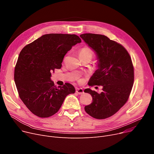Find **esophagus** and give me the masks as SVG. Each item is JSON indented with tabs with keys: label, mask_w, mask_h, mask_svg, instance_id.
<instances>
[{
	"label": "esophagus",
	"mask_w": 154,
	"mask_h": 154,
	"mask_svg": "<svg viewBox=\"0 0 154 154\" xmlns=\"http://www.w3.org/2000/svg\"><path fill=\"white\" fill-rule=\"evenodd\" d=\"M76 92L79 94H82L84 93V90L81 88H76Z\"/></svg>",
	"instance_id": "1"
}]
</instances>
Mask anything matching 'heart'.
<instances>
[{"instance_id":"obj_1","label":"heart","mask_w":154,"mask_h":154,"mask_svg":"<svg viewBox=\"0 0 154 154\" xmlns=\"http://www.w3.org/2000/svg\"><path fill=\"white\" fill-rule=\"evenodd\" d=\"M79 55L80 58L89 57V58L92 59L93 55H94V52L90 48L84 47L79 51Z\"/></svg>"}]
</instances>
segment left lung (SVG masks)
<instances>
[{"label":"left lung","instance_id":"8db88e82","mask_svg":"<svg viewBox=\"0 0 154 154\" xmlns=\"http://www.w3.org/2000/svg\"><path fill=\"white\" fill-rule=\"evenodd\" d=\"M80 37L95 52L98 60V69L88 85L102 86L100 94L85 89L92 97V102L85 107V110L97 119L108 118L119 110L130 95L134 80L131 57L122 45L107 36L84 34Z\"/></svg>","mask_w":154,"mask_h":154}]
</instances>
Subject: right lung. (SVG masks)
I'll list each match as a JSON object with an SVG mask.
<instances>
[{
	"label": "right lung",
	"instance_id": "1",
	"mask_svg": "<svg viewBox=\"0 0 154 154\" xmlns=\"http://www.w3.org/2000/svg\"><path fill=\"white\" fill-rule=\"evenodd\" d=\"M81 42L75 34H45L24 47L14 70V81L20 99L39 117L54 115L65 98L75 93L69 83L57 87L51 73L62 67L63 59L72 46Z\"/></svg>",
	"mask_w": 154,
	"mask_h": 154
}]
</instances>
